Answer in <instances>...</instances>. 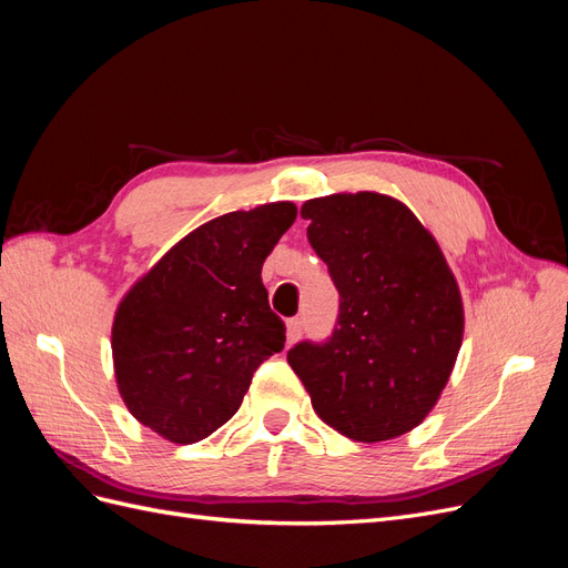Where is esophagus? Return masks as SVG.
<instances>
[{
    "instance_id": "34e87169",
    "label": "esophagus",
    "mask_w": 568,
    "mask_h": 568,
    "mask_svg": "<svg viewBox=\"0 0 568 568\" xmlns=\"http://www.w3.org/2000/svg\"><path fill=\"white\" fill-rule=\"evenodd\" d=\"M301 336H303V320H298V317L286 320V341L296 343Z\"/></svg>"
}]
</instances>
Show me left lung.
<instances>
[{
	"label": "left lung",
	"mask_w": 568,
	"mask_h": 568,
	"mask_svg": "<svg viewBox=\"0 0 568 568\" xmlns=\"http://www.w3.org/2000/svg\"><path fill=\"white\" fill-rule=\"evenodd\" d=\"M307 242L338 291L332 336L286 353L322 422L359 443L412 432L436 405L462 346L453 272L407 205L357 192L305 201Z\"/></svg>",
	"instance_id": "1"
}]
</instances>
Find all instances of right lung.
I'll return each mask as SVG.
<instances>
[{"label":"right lung","mask_w":568,"mask_h":568,"mask_svg":"<svg viewBox=\"0 0 568 568\" xmlns=\"http://www.w3.org/2000/svg\"><path fill=\"white\" fill-rule=\"evenodd\" d=\"M296 213L280 201L220 215L130 288L111 346L118 390L134 419L189 445L234 417L253 372L286 343L261 270Z\"/></svg>","instance_id":"add662e5"}]
</instances>
